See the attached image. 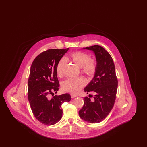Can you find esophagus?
Returning a JSON list of instances; mask_svg holds the SVG:
<instances>
[{
    "instance_id": "esophagus-1",
    "label": "esophagus",
    "mask_w": 147,
    "mask_h": 147,
    "mask_svg": "<svg viewBox=\"0 0 147 147\" xmlns=\"http://www.w3.org/2000/svg\"><path fill=\"white\" fill-rule=\"evenodd\" d=\"M70 95H71V97L72 98H76L77 96V95H75V94H71Z\"/></svg>"
}]
</instances>
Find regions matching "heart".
I'll return each mask as SVG.
<instances>
[{
	"instance_id": "1",
	"label": "heart",
	"mask_w": 147,
	"mask_h": 147,
	"mask_svg": "<svg viewBox=\"0 0 147 147\" xmlns=\"http://www.w3.org/2000/svg\"><path fill=\"white\" fill-rule=\"evenodd\" d=\"M75 63L82 69V72L85 74L91 76L94 74L96 68V61L90 58V56L84 52H76L70 54L66 58ZM65 64V59H61L56 67V72L58 76H62L63 67ZM86 84L84 78L82 77L70 78L64 80L62 83V88L64 91L76 93L79 91Z\"/></svg>"
}]
</instances>
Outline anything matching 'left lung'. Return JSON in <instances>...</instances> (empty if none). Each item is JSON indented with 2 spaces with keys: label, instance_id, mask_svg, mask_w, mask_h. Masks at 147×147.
I'll list each match as a JSON object with an SVG mask.
<instances>
[{
  "label": "left lung",
  "instance_id": "8db88e82",
  "mask_svg": "<svg viewBox=\"0 0 147 147\" xmlns=\"http://www.w3.org/2000/svg\"><path fill=\"white\" fill-rule=\"evenodd\" d=\"M83 49L94 52L96 68L94 78L84 89L87 94L90 92L94 94V99L84 98V104L79 115L85 121L96 123L103 121L111 111L116 99L118 81L112 57L105 49L94 45Z\"/></svg>",
  "mask_w": 147,
  "mask_h": 147
}]
</instances>
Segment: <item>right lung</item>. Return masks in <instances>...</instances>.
Listing matches in <instances>:
<instances>
[{"instance_id":"right-lung-1","label":"right lung","mask_w":147,"mask_h":147,"mask_svg":"<svg viewBox=\"0 0 147 147\" xmlns=\"http://www.w3.org/2000/svg\"><path fill=\"white\" fill-rule=\"evenodd\" d=\"M69 48L48 49L35 58L28 80V100L36 119L45 125H53L62 117V104L69 102L67 93L49 98L59 89L56 67Z\"/></svg>"}]
</instances>
